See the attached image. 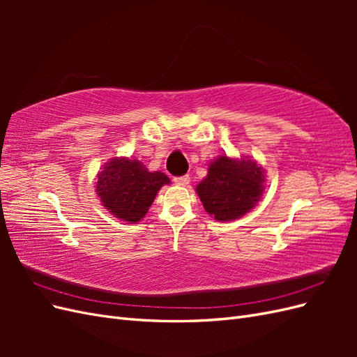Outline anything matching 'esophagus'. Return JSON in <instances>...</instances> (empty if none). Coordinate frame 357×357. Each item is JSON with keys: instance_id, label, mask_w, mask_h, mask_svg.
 <instances>
[{"instance_id": "34e87169", "label": "esophagus", "mask_w": 357, "mask_h": 357, "mask_svg": "<svg viewBox=\"0 0 357 357\" xmlns=\"http://www.w3.org/2000/svg\"><path fill=\"white\" fill-rule=\"evenodd\" d=\"M190 181L189 176H181V177H174V183L177 186H188Z\"/></svg>"}]
</instances>
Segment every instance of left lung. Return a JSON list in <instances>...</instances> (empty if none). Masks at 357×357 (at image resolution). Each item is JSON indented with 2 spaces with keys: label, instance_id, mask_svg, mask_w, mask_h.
I'll use <instances>...</instances> for the list:
<instances>
[{
  "label": "left lung",
  "instance_id": "1",
  "mask_svg": "<svg viewBox=\"0 0 357 357\" xmlns=\"http://www.w3.org/2000/svg\"><path fill=\"white\" fill-rule=\"evenodd\" d=\"M265 169L252 159H214L197 193L211 218L219 222L240 219L262 198Z\"/></svg>",
  "mask_w": 357,
  "mask_h": 357
}]
</instances>
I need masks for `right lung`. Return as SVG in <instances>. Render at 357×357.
Here are the masks:
<instances>
[{
    "mask_svg": "<svg viewBox=\"0 0 357 357\" xmlns=\"http://www.w3.org/2000/svg\"><path fill=\"white\" fill-rule=\"evenodd\" d=\"M169 183L164 172H150L137 159L113 158L96 176L95 190L114 218L137 223L147 214L159 189Z\"/></svg>",
    "mask_w": 357,
    "mask_h": 357,
    "instance_id": "obj_1",
    "label": "right lung"
}]
</instances>
